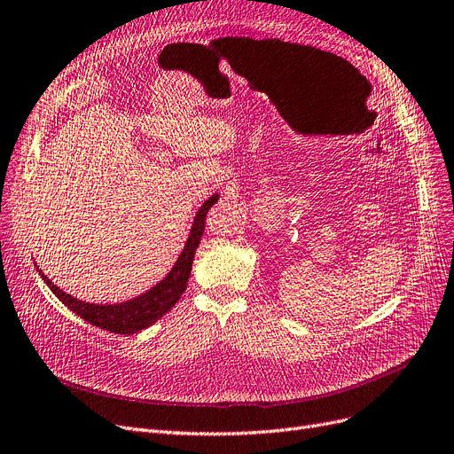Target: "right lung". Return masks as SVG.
Here are the masks:
<instances>
[{
    "label": "right lung",
    "instance_id": "add662e5",
    "mask_svg": "<svg viewBox=\"0 0 454 454\" xmlns=\"http://www.w3.org/2000/svg\"><path fill=\"white\" fill-rule=\"evenodd\" d=\"M216 198L218 194L211 196L206 204L198 209L187 245H184L181 256L177 258L176 265L172 267V271L168 273V277L160 280L155 288H151L147 294L132 301H127V303H121V305L82 303V301L74 299L73 295L61 292L46 275H43L41 271L39 273L43 280L48 284V288L56 294V297L61 301V303L67 309H71L74 314H78L82 320H86L88 324L98 329L117 333V334L138 333L149 327L151 324H155L159 317H162L168 310H170L179 301L184 288H187L196 247L200 245L201 236H204L206 215L216 201Z\"/></svg>",
    "mask_w": 454,
    "mask_h": 454
}]
</instances>
